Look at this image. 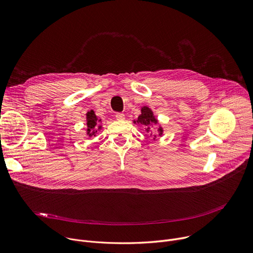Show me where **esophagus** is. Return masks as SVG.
<instances>
[{
	"mask_svg": "<svg viewBox=\"0 0 253 253\" xmlns=\"http://www.w3.org/2000/svg\"><path fill=\"white\" fill-rule=\"evenodd\" d=\"M116 119L117 120H124L125 119V115L123 113H117L116 114Z\"/></svg>",
	"mask_w": 253,
	"mask_h": 253,
	"instance_id": "1",
	"label": "esophagus"
}]
</instances>
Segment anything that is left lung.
<instances>
[{"label": "left lung", "instance_id": "left-lung-1", "mask_svg": "<svg viewBox=\"0 0 253 253\" xmlns=\"http://www.w3.org/2000/svg\"><path fill=\"white\" fill-rule=\"evenodd\" d=\"M134 123L141 125L144 129H145V131L148 134H150V136H154L153 139L155 140L157 135L153 134V132H154L153 131L154 130L153 125H157L158 124V120L155 118L153 111L150 109L148 106H143L141 108V114L138 116L137 120H134ZM157 132H158V135L160 137L163 135V128L160 125L158 126Z\"/></svg>", "mask_w": 253, "mask_h": 253}]
</instances>
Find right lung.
Returning a JSON list of instances; mask_svg holds the SVG:
<instances>
[{
	"mask_svg": "<svg viewBox=\"0 0 253 253\" xmlns=\"http://www.w3.org/2000/svg\"><path fill=\"white\" fill-rule=\"evenodd\" d=\"M86 121H87V130H86L87 135L89 137L96 136L97 132L102 129V125L99 124V122H101V119L99 120L95 112L93 110H90L86 114Z\"/></svg>",
	"mask_w": 253,
	"mask_h": 253,
	"instance_id": "1",
	"label": "right lung"
}]
</instances>
